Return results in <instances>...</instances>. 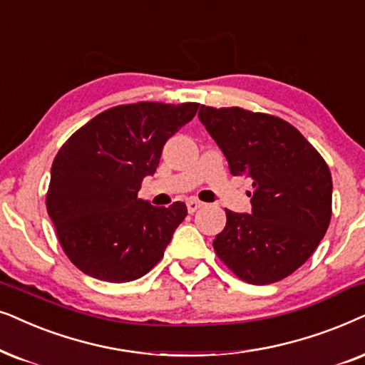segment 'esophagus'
Here are the masks:
<instances>
[{
    "label": "esophagus",
    "instance_id": "34e87169",
    "mask_svg": "<svg viewBox=\"0 0 365 365\" xmlns=\"http://www.w3.org/2000/svg\"><path fill=\"white\" fill-rule=\"evenodd\" d=\"M202 205H203V203L200 200H197V198H190V200H187V210H188V213L197 212Z\"/></svg>",
    "mask_w": 365,
    "mask_h": 365
}]
</instances>
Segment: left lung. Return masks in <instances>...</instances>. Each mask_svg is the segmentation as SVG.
<instances>
[{"label":"left lung","mask_w":365,"mask_h":365,"mask_svg":"<svg viewBox=\"0 0 365 365\" xmlns=\"http://www.w3.org/2000/svg\"><path fill=\"white\" fill-rule=\"evenodd\" d=\"M198 118L233 177L252 178V213L227 210L213 240L218 259L247 284L294 274L314 254L332 217V175L307 138L275 115L200 106Z\"/></svg>","instance_id":"8db88e82"}]
</instances>
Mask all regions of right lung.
Masks as SVG:
<instances>
[{
    "mask_svg": "<svg viewBox=\"0 0 365 365\" xmlns=\"http://www.w3.org/2000/svg\"><path fill=\"white\" fill-rule=\"evenodd\" d=\"M198 103L138 101L101 111L63 143L51 167L46 210L71 264L105 282H132L162 260L187 207L138 198L165 142Z\"/></svg>",
    "mask_w": 365,
    "mask_h": 365,
    "instance_id": "1",
    "label": "right lung"
}]
</instances>
